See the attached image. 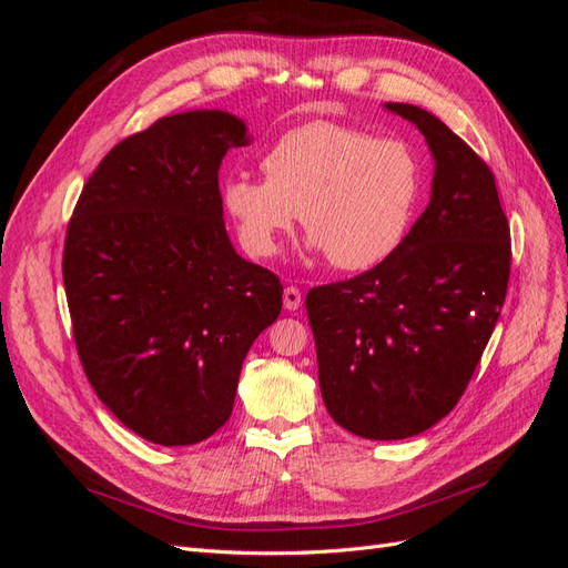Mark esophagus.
Listing matches in <instances>:
<instances>
[{
	"label": "esophagus",
	"mask_w": 568,
	"mask_h": 568,
	"mask_svg": "<svg viewBox=\"0 0 568 568\" xmlns=\"http://www.w3.org/2000/svg\"><path fill=\"white\" fill-rule=\"evenodd\" d=\"M284 307L286 311H298L301 307V291L296 286L284 288Z\"/></svg>",
	"instance_id": "34e87169"
}]
</instances>
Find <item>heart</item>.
<instances>
[{"instance_id":"obj_1","label":"heart","mask_w":568,"mask_h":568,"mask_svg":"<svg viewBox=\"0 0 568 568\" xmlns=\"http://www.w3.org/2000/svg\"><path fill=\"white\" fill-rule=\"evenodd\" d=\"M263 173L222 186L246 251L277 253L301 213L311 248L346 272L372 270L400 248L422 194V161L407 142L332 120L284 132L263 156Z\"/></svg>"}]
</instances>
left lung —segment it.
Instances as JSON below:
<instances>
[{
    "instance_id": "1",
    "label": "left lung",
    "mask_w": 568,
    "mask_h": 568,
    "mask_svg": "<svg viewBox=\"0 0 568 568\" xmlns=\"http://www.w3.org/2000/svg\"><path fill=\"white\" fill-rule=\"evenodd\" d=\"M434 153L432 201L388 261L311 288L322 400L346 432L400 440L457 405L500 317L509 284V222L486 161L412 104Z\"/></svg>"
}]
</instances>
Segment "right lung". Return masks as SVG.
Segmentation results:
<instances>
[{
	"label": "right lung",
	"mask_w": 568,
	"mask_h": 568,
	"mask_svg": "<svg viewBox=\"0 0 568 568\" xmlns=\"http://www.w3.org/2000/svg\"><path fill=\"white\" fill-rule=\"evenodd\" d=\"M244 144L225 111L159 118L106 153L68 222L82 369L130 432L165 448L230 419L244 357L282 313L280 277L244 261L222 220L217 170Z\"/></svg>",
	"instance_id": "obj_1"
}]
</instances>
